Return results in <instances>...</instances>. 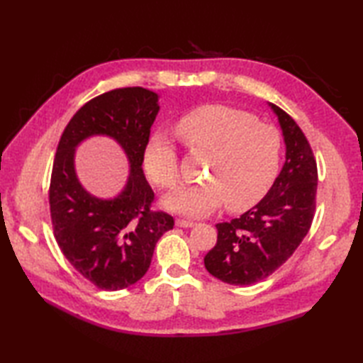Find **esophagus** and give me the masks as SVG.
<instances>
[{
  "label": "esophagus",
  "mask_w": 363,
  "mask_h": 363,
  "mask_svg": "<svg viewBox=\"0 0 363 363\" xmlns=\"http://www.w3.org/2000/svg\"><path fill=\"white\" fill-rule=\"evenodd\" d=\"M196 225L195 221H190V220H176V226L179 228H194Z\"/></svg>",
  "instance_id": "34e87169"
}]
</instances>
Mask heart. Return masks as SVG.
Returning a JSON list of instances; mask_svg holds the SVG:
<instances>
[{
    "label": "heart",
    "mask_w": 363,
    "mask_h": 363,
    "mask_svg": "<svg viewBox=\"0 0 363 363\" xmlns=\"http://www.w3.org/2000/svg\"><path fill=\"white\" fill-rule=\"evenodd\" d=\"M176 130L191 151L211 154V159L206 182L173 190L162 201L165 209L199 218L226 203L228 211L238 212L256 204L272 186L282 151L274 126L233 107L206 106L182 117ZM143 167L160 187L179 182V157L165 134H154L146 143Z\"/></svg>",
    "instance_id": "heart-1"
}]
</instances>
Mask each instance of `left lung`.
Returning <instances> with one entry per match:
<instances>
[{
	"label": "left lung",
	"mask_w": 363,
	"mask_h": 363,
	"mask_svg": "<svg viewBox=\"0 0 363 363\" xmlns=\"http://www.w3.org/2000/svg\"><path fill=\"white\" fill-rule=\"evenodd\" d=\"M285 142V164L272 189L238 218L218 223L217 245L206 269L230 285H251L285 264L312 225L317 199V160L303 130L287 112L269 103Z\"/></svg>",
	"instance_id": "8db88e82"
}]
</instances>
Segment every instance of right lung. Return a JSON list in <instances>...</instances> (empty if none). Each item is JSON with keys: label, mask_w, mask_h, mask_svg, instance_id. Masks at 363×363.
<instances>
[{"label": "right lung", "mask_w": 363, "mask_h": 363, "mask_svg": "<svg viewBox=\"0 0 363 363\" xmlns=\"http://www.w3.org/2000/svg\"><path fill=\"white\" fill-rule=\"evenodd\" d=\"M159 109V95L143 87L106 91L73 115L57 145L50 184L54 237L68 262L101 290L142 279L157 240L174 226L172 215L151 211L154 191L142 168ZM94 135L113 138L128 157V182L115 199L90 196L75 176L74 151Z\"/></svg>", "instance_id": "add662e5"}]
</instances>
